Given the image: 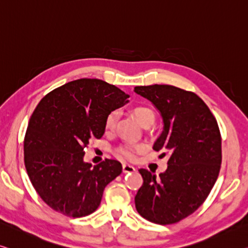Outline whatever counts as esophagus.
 Masks as SVG:
<instances>
[{
  "label": "esophagus",
  "mask_w": 248,
  "mask_h": 248,
  "mask_svg": "<svg viewBox=\"0 0 248 248\" xmlns=\"http://www.w3.org/2000/svg\"><path fill=\"white\" fill-rule=\"evenodd\" d=\"M123 172L124 173H132L135 172V167L129 165V164H123Z\"/></svg>",
  "instance_id": "esophagus-1"
}]
</instances>
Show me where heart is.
Masks as SVG:
<instances>
[{
    "instance_id": "1",
    "label": "heart",
    "mask_w": 248,
    "mask_h": 248,
    "mask_svg": "<svg viewBox=\"0 0 248 248\" xmlns=\"http://www.w3.org/2000/svg\"><path fill=\"white\" fill-rule=\"evenodd\" d=\"M133 115L135 116V119L139 121V123L143 126H151L152 124H154V122L156 120V114L155 112L152 109L150 106L146 105H137L134 106L132 109ZM117 121V113L115 111H113L106 116L105 119V131L109 132L115 127ZM142 150L140 146H125L121 150V153L123 154L125 157L127 158H132L134 156V152H139Z\"/></svg>"
}]
</instances>
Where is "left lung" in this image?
Segmentation results:
<instances>
[{
    "instance_id": "8db88e82",
    "label": "left lung",
    "mask_w": 248,
    "mask_h": 248,
    "mask_svg": "<svg viewBox=\"0 0 248 248\" xmlns=\"http://www.w3.org/2000/svg\"><path fill=\"white\" fill-rule=\"evenodd\" d=\"M161 112L164 131L154 144L167 170L158 176L139 170L143 184L135 207L144 218L161 225L178 223L199 208L214 186L222 163V137L211 109L195 93L172 85L136 86Z\"/></svg>"
}]
</instances>
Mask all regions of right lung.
Listing matches in <instances>:
<instances>
[{"label": "right lung", "mask_w": 248, "mask_h": 248, "mask_svg": "<svg viewBox=\"0 0 248 248\" xmlns=\"http://www.w3.org/2000/svg\"><path fill=\"white\" fill-rule=\"evenodd\" d=\"M127 94L97 78H79L45 95L32 113L24 137V164L33 187L49 207L70 217L92 214L105 186L122 173L106 158L84 163L92 139L105 132V119L127 103Z\"/></svg>", "instance_id": "add662e5"}]
</instances>
